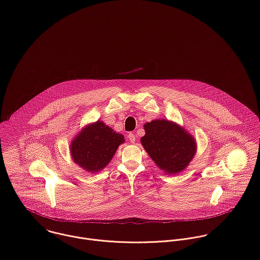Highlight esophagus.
Returning <instances> with one entry per match:
<instances>
[{
    "label": "esophagus",
    "instance_id": "34e87169",
    "mask_svg": "<svg viewBox=\"0 0 260 260\" xmlns=\"http://www.w3.org/2000/svg\"><path fill=\"white\" fill-rule=\"evenodd\" d=\"M127 138H128L129 142H132V143H135V142H136V136H135V134L129 133V134L127 135Z\"/></svg>",
    "mask_w": 260,
    "mask_h": 260
}]
</instances>
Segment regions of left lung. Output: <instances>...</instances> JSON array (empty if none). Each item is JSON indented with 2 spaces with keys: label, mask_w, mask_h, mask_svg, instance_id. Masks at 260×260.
<instances>
[{
  "label": "left lung",
  "mask_w": 260,
  "mask_h": 260,
  "mask_svg": "<svg viewBox=\"0 0 260 260\" xmlns=\"http://www.w3.org/2000/svg\"><path fill=\"white\" fill-rule=\"evenodd\" d=\"M144 129L141 144L161 171L175 175L189 166L197 153V142L186 128L168 119H154L145 123Z\"/></svg>",
  "instance_id": "1"
}]
</instances>
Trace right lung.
<instances>
[{"mask_svg":"<svg viewBox=\"0 0 260 260\" xmlns=\"http://www.w3.org/2000/svg\"><path fill=\"white\" fill-rule=\"evenodd\" d=\"M124 137L103 121L85 125L70 144L73 161L81 169L95 174L105 169L113 158Z\"/></svg>","mask_w":260,"mask_h":260,"instance_id":"add662e5","label":"right lung"}]
</instances>
